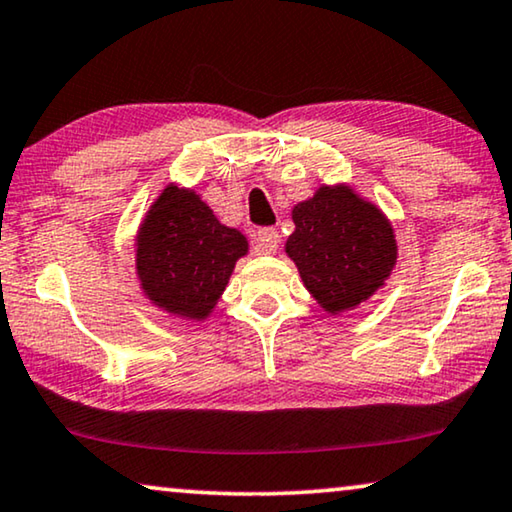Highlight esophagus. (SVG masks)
I'll return each instance as SVG.
<instances>
[{
	"label": "esophagus",
	"mask_w": 512,
	"mask_h": 512,
	"mask_svg": "<svg viewBox=\"0 0 512 512\" xmlns=\"http://www.w3.org/2000/svg\"><path fill=\"white\" fill-rule=\"evenodd\" d=\"M280 236L273 227H264L257 232V250L262 255H273L278 250Z\"/></svg>",
	"instance_id": "1"
}]
</instances>
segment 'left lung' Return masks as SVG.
Masks as SVG:
<instances>
[{"label": "left lung", "instance_id": "obj_1", "mask_svg": "<svg viewBox=\"0 0 512 512\" xmlns=\"http://www.w3.org/2000/svg\"><path fill=\"white\" fill-rule=\"evenodd\" d=\"M292 220L285 253L327 313L352 311L390 278L399 255L392 222L350 185L318 187L292 208Z\"/></svg>", "mask_w": 512, "mask_h": 512}]
</instances>
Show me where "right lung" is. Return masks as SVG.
I'll return each instance as SVG.
<instances>
[{
  "mask_svg": "<svg viewBox=\"0 0 512 512\" xmlns=\"http://www.w3.org/2000/svg\"><path fill=\"white\" fill-rule=\"evenodd\" d=\"M136 278L143 297L176 318L201 322L213 313L248 239L222 225L190 187L169 183L136 232Z\"/></svg>",
  "mask_w": 512,
  "mask_h": 512,
  "instance_id": "right-lung-1",
  "label": "right lung"
}]
</instances>
